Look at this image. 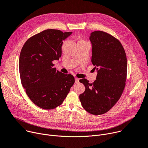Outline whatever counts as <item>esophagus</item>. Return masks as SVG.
Instances as JSON below:
<instances>
[{
	"label": "esophagus",
	"mask_w": 148,
	"mask_h": 148,
	"mask_svg": "<svg viewBox=\"0 0 148 148\" xmlns=\"http://www.w3.org/2000/svg\"><path fill=\"white\" fill-rule=\"evenodd\" d=\"M75 83H79V79H78V78H75Z\"/></svg>",
	"instance_id": "esophagus-1"
}]
</instances>
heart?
I'll return each instance as SVG.
<instances>
[{
    "instance_id": "heart-1",
    "label": "heart",
    "mask_w": 148,
    "mask_h": 148,
    "mask_svg": "<svg viewBox=\"0 0 148 148\" xmlns=\"http://www.w3.org/2000/svg\"><path fill=\"white\" fill-rule=\"evenodd\" d=\"M79 42H85V41H79Z\"/></svg>"
}]
</instances>
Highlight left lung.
I'll return each mask as SVG.
<instances>
[{
  "label": "left lung",
  "instance_id": "1",
  "mask_svg": "<svg viewBox=\"0 0 148 148\" xmlns=\"http://www.w3.org/2000/svg\"><path fill=\"white\" fill-rule=\"evenodd\" d=\"M89 39L92 45L91 62L97 74L92 83L86 78L79 79L86 90L79 97L87 112L100 115L110 110L122 96L127 62L122 45L114 36L97 31L91 32Z\"/></svg>",
  "mask_w": 148,
  "mask_h": 148
}]
</instances>
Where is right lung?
<instances>
[{
    "label": "right lung",
    "mask_w": 148,
    "mask_h": 148,
    "mask_svg": "<svg viewBox=\"0 0 148 148\" xmlns=\"http://www.w3.org/2000/svg\"><path fill=\"white\" fill-rule=\"evenodd\" d=\"M72 34L47 29L28 39L21 51L19 69L21 83L31 101L49 110L61 105L75 82L71 74L53 68L61 56L63 41Z\"/></svg>",
    "instance_id": "add662e5"
}]
</instances>
